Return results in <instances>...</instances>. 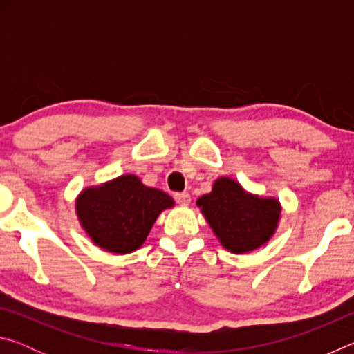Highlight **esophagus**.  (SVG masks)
<instances>
[{"instance_id":"1","label":"esophagus","mask_w":354,"mask_h":354,"mask_svg":"<svg viewBox=\"0 0 354 354\" xmlns=\"http://www.w3.org/2000/svg\"><path fill=\"white\" fill-rule=\"evenodd\" d=\"M175 200L179 206H187L190 203V195L187 192H181V194H175Z\"/></svg>"}]
</instances>
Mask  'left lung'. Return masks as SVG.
I'll use <instances>...</instances> for the list:
<instances>
[{"mask_svg":"<svg viewBox=\"0 0 354 354\" xmlns=\"http://www.w3.org/2000/svg\"><path fill=\"white\" fill-rule=\"evenodd\" d=\"M223 248L243 254L270 241L281 218V203L245 190L234 179H215L211 194L196 200Z\"/></svg>","mask_w":354,"mask_h":354,"instance_id":"obj_1","label":"left lung"}]
</instances>
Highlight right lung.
I'll list each match as a JSON object with an SVG mask.
<instances>
[{"mask_svg": "<svg viewBox=\"0 0 354 354\" xmlns=\"http://www.w3.org/2000/svg\"><path fill=\"white\" fill-rule=\"evenodd\" d=\"M173 206L165 192L148 187L136 175H122L84 189L75 207L82 230L97 247L128 254L142 247L159 214Z\"/></svg>", "mask_w": 354, "mask_h": 354, "instance_id": "add662e5", "label": "right lung"}]
</instances>
